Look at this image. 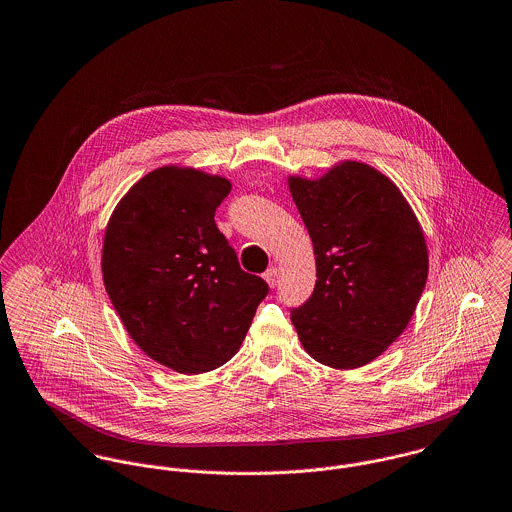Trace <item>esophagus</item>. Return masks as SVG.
<instances>
[{"label": "esophagus", "mask_w": 512, "mask_h": 512, "mask_svg": "<svg viewBox=\"0 0 512 512\" xmlns=\"http://www.w3.org/2000/svg\"><path fill=\"white\" fill-rule=\"evenodd\" d=\"M264 279L268 281V285L270 287H276L279 283V270L278 268H270V270H266V274H264Z\"/></svg>", "instance_id": "34e87169"}]
</instances>
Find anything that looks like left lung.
<instances>
[{
    "label": "left lung",
    "mask_w": 512,
    "mask_h": 512,
    "mask_svg": "<svg viewBox=\"0 0 512 512\" xmlns=\"http://www.w3.org/2000/svg\"><path fill=\"white\" fill-rule=\"evenodd\" d=\"M317 262L313 295L291 323L317 362L370 364L407 328L419 303L428 250L419 221L389 178L342 162L319 180L289 178Z\"/></svg>",
    "instance_id": "obj_1"
}]
</instances>
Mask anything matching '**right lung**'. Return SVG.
<instances>
[{"label": "right lung", "mask_w": 512, "mask_h": 512, "mask_svg": "<svg viewBox=\"0 0 512 512\" xmlns=\"http://www.w3.org/2000/svg\"><path fill=\"white\" fill-rule=\"evenodd\" d=\"M229 191L221 176L164 166L127 191L105 229V291L140 350L174 372L229 362L270 291L215 225Z\"/></svg>", "instance_id": "right-lung-1"}]
</instances>
